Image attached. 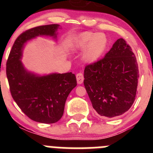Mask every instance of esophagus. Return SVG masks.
Here are the masks:
<instances>
[{
	"instance_id": "1",
	"label": "esophagus",
	"mask_w": 153,
	"mask_h": 153,
	"mask_svg": "<svg viewBox=\"0 0 153 153\" xmlns=\"http://www.w3.org/2000/svg\"><path fill=\"white\" fill-rule=\"evenodd\" d=\"M76 79H77V82H78V84H82L84 80L83 75H82L81 73H78V74L76 75Z\"/></svg>"
}]
</instances>
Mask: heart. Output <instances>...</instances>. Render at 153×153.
<instances>
[{"instance_id":"1","label":"heart","mask_w":153,"mask_h":153,"mask_svg":"<svg viewBox=\"0 0 153 153\" xmlns=\"http://www.w3.org/2000/svg\"><path fill=\"white\" fill-rule=\"evenodd\" d=\"M108 42V38L104 33L84 31L73 39L71 49L73 52H78L83 49L82 60L94 63L97 62L106 52Z\"/></svg>"}]
</instances>
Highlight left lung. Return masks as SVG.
I'll return each instance as SVG.
<instances>
[{
	"label": "left lung",
	"instance_id": "1",
	"mask_svg": "<svg viewBox=\"0 0 153 153\" xmlns=\"http://www.w3.org/2000/svg\"><path fill=\"white\" fill-rule=\"evenodd\" d=\"M138 78L134 54L120 38L102 59L85 67L83 83L96 112L112 118L124 114L132 106Z\"/></svg>",
	"mask_w": 153,
	"mask_h": 153
}]
</instances>
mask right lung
Wrapping results in <instances>:
<instances>
[{
	"instance_id": "obj_1",
	"label": "right lung",
	"mask_w": 153,
	"mask_h": 153,
	"mask_svg": "<svg viewBox=\"0 0 153 153\" xmlns=\"http://www.w3.org/2000/svg\"><path fill=\"white\" fill-rule=\"evenodd\" d=\"M59 24L40 26L22 33L16 39L6 63V75L15 102L29 118L53 124L62 118L68 95L77 85L72 73L39 75L29 71L21 59L25 45L38 36L57 40Z\"/></svg>"
}]
</instances>
